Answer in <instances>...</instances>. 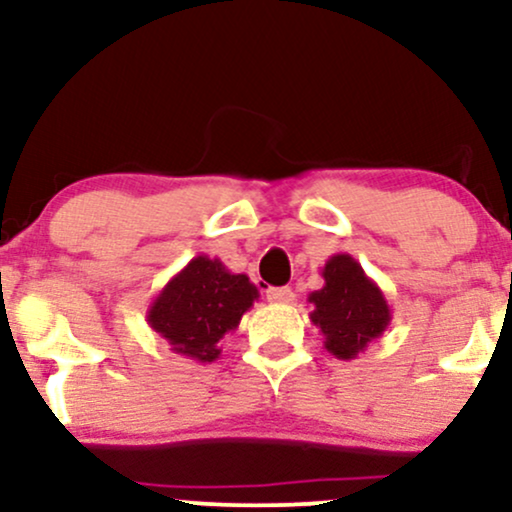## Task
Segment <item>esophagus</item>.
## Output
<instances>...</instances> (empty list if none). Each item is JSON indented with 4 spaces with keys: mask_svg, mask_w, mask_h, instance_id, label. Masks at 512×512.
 I'll use <instances>...</instances> for the list:
<instances>
[{
    "mask_svg": "<svg viewBox=\"0 0 512 512\" xmlns=\"http://www.w3.org/2000/svg\"><path fill=\"white\" fill-rule=\"evenodd\" d=\"M293 298H296V293L289 286H272V289H267L269 303H293Z\"/></svg>",
    "mask_w": 512,
    "mask_h": 512,
    "instance_id": "1",
    "label": "esophagus"
}]
</instances>
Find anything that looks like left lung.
Listing matches in <instances>:
<instances>
[{"instance_id": "obj_1", "label": "left lung", "mask_w": 512, "mask_h": 512, "mask_svg": "<svg viewBox=\"0 0 512 512\" xmlns=\"http://www.w3.org/2000/svg\"><path fill=\"white\" fill-rule=\"evenodd\" d=\"M322 279L325 286L308 296L315 305L310 322L322 332L325 349L332 356L351 361L383 337L392 322V310L383 289L346 252H337L325 262Z\"/></svg>"}]
</instances>
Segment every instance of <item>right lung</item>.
Wrapping results in <instances>:
<instances>
[{"instance_id":"add662e5","label":"right lung","mask_w":512,"mask_h":512,"mask_svg":"<svg viewBox=\"0 0 512 512\" xmlns=\"http://www.w3.org/2000/svg\"><path fill=\"white\" fill-rule=\"evenodd\" d=\"M257 298L248 274H233L219 257L197 255L151 301L146 322L173 354L211 363L221 356V339L238 330Z\"/></svg>"}]
</instances>
